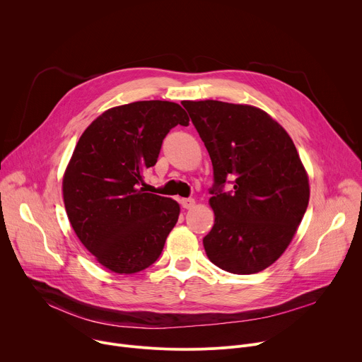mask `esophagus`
<instances>
[{"label":"esophagus","mask_w":362,"mask_h":362,"mask_svg":"<svg viewBox=\"0 0 362 362\" xmlns=\"http://www.w3.org/2000/svg\"><path fill=\"white\" fill-rule=\"evenodd\" d=\"M194 203H196L194 199H190V197L189 199H180V204L183 206L185 209H192L193 206H194Z\"/></svg>","instance_id":"esophagus-1"}]
</instances>
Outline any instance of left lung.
I'll return each mask as SVG.
<instances>
[{"instance_id":"left-lung-1","label":"left lung","mask_w":362,"mask_h":362,"mask_svg":"<svg viewBox=\"0 0 362 362\" xmlns=\"http://www.w3.org/2000/svg\"><path fill=\"white\" fill-rule=\"evenodd\" d=\"M182 105L214 166L215 223L203 238L206 255L230 274L261 272L286 250L308 208L309 179L296 147L259 107L218 100ZM228 177L234 190L222 194Z\"/></svg>"}]
</instances>
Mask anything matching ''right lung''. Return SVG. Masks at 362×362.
Returning <instances> with one entry per match:
<instances>
[{
  "label": "right lung",
  "mask_w": 362,
  "mask_h": 362,
  "mask_svg": "<svg viewBox=\"0 0 362 362\" xmlns=\"http://www.w3.org/2000/svg\"><path fill=\"white\" fill-rule=\"evenodd\" d=\"M177 124H189L177 103H129L93 120L71 154L63 176L69 221L94 259L115 274L156 262L179 219L176 200L140 187Z\"/></svg>",
  "instance_id": "add662e5"
}]
</instances>
